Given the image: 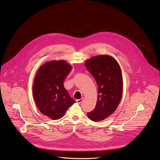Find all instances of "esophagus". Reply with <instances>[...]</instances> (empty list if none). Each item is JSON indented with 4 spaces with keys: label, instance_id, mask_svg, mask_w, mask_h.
Returning a JSON list of instances; mask_svg holds the SVG:
<instances>
[{
    "label": "esophagus",
    "instance_id": "34e87169",
    "mask_svg": "<svg viewBox=\"0 0 160 160\" xmlns=\"http://www.w3.org/2000/svg\"><path fill=\"white\" fill-rule=\"evenodd\" d=\"M83 100V98H82V99H77L76 100V102L78 103V104H80Z\"/></svg>",
    "mask_w": 160,
    "mask_h": 160
}]
</instances>
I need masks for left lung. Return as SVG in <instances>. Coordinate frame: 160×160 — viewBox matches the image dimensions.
Returning a JSON list of instances; mask_svg holds the SVG:
<instances>
[{
    "label": "left lung",
    "mask_w": 160,
    "mask_h": 160,
    "mask_svg": "<svg viewBox=\"0 0 160 160\" xmlns=\"http://www.w3.org/2000/svg\"><path fill=\"white\" fill-rule=\"evenodd\" d=\"M88 71L98 85V101L95 109L87 113L94 122L104 120L118 108L123 93V78L117 61L109 55H99L87 59Z\"/></svg>",
    "instance_id": "8db88e82"
}]
</instances>
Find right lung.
<instances>
[{
	"label": "right lung",
	"instance_id": "right-lung-1",
	"mask_svg": "<svg viewBox=\"0 0 160 160\" xmlns=\"http://www.w3.org/2000/svg\"><path fill=\"white\" fill-rule=\"evenodd\" d=\"M72 66L64 60H52L40 66L34 78L33 96L39 111L52 120L63 117L76 101L64 87Z\"/></svg>",
	"mask_w": 160,
	"mask_h": 160
}]
</instances>
